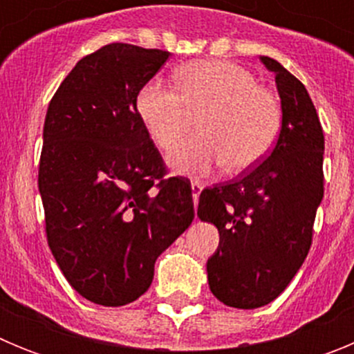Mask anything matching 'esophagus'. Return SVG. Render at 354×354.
Instances as JSON below:
<instances>
[{"label":"esophagus","instance_id":"1","mask_svg":"<svg viewBox=\"0 0 354 354\" xmlns=\"http://www.w3.org/2000/svg\"><path fill=\"white\" fill-rule=\"evenodd\" d=\"M202 189H204V184L200 183V180H192V192H193V202H198V196L200 193H202Z\"/></svg>","mask_w":354,"mask_h":354}]
</instances>
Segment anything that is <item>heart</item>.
I'll use <instances>...</instances> for the list:
<instances>
[{
  "label": "heart",
  "instance_id": "1",
  "mask_svg": "<svg viewBox=\"0 0 354 354\" xmlns=\"http://www.w3.org/2000/svg\"><path fill=\"white\" fill-rule=\"evenodd\" d=\"M171 86L149 81L136 95V111L161 149L171 150L201 115V134L170 154L183 174H207L223 165L230 174L255 167L273 149L282 127L278 97L232 62L183 65Z\"/></svg>",
  "mask_w": 354,
  "mask_h": 354
}]
</instances>
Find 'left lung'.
Returning a JSON list of instances; mask_svg holds the SVG:
<instances>
[{
	"mask_svg": "<svg viewBox=\"0 0 354 354\" xmlns=\"http://www.w3.org/2000/svg\"><path fill=\"white\" fill-rule=\"evenodd\" d=\"M282 129L270 156L200 193V220L220 232L207 261L209 287L234 308H259L283 292L308 255L324 193V134L305 84L273 58Z\"/></svg>",
	"mask_w": 354,
	"mask_h": 354,
	"instance_id": "left-lung-1",
	"label": "left lung"
}]
</instances>
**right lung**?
Returning <instances> with one entry per match:
<instances>
[{
	"label": "right lung",
	"instance_id": "add662e5",
	"mask_svg": "<svg viewBox=\"0 0 354 354\" xmlns=\"http://www.w3.org/2000/svg\"><path fill=\"white\" fill-rule=\"evenodd\" d=\"M171 53L108 44L81 58L44 122L39 192L48 245L88 301L122 306L154 278L156 259L195 218L192 186L167 165L136 95Z\"/></svg>",
	"mask_w": 354,
	"mask_h": 354
}]
</instances>
